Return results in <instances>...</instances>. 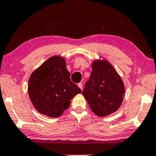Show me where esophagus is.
Wrapping results in <instances>:
<instances>
[{"label":"esophagus","instance_id":"esophagus-1","mask_svg":"<svg viewBox=\"0 0 156 156\" xmlns=\"http://www.w3.org/2000/svg\"><path fill=\"white\" fill-rule=\"evenodd\" d=\"M78 86L80 88V90H83V84H82V83H78Z\"/></svg>","mask_w":156,"mask_h":156}]
</instances>
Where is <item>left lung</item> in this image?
<instances>
[{
	"label": "left lung",
	"instance_id": "obj_1",
	"mask_svg": "<svg viewBox=\"0 0 156 156\" xmlns=\"http://www.w3.org/2000/svg\"><path fill=\"white\" fill-rule=\"evenodd\" d=\"M82 94L98 116L114 113L121 105L125 90L121 78L106 60H96Z\"/></svg>",
	"mask_w": 156,
	"mask_h": 156
}]
</instances>
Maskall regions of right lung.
Wrapping results in <instances>:
<instances>
[{"mask_svg": "<svg viewBox=\"0 0 156 156\" xmlns=\"http://www.w3.org/2000/svg\"><path fill=\"white\" fill-rule=\"evenodd\" d=\"M28 92L39 113L57 118L69 107L71 99L81 90L71 81L64 58L53 56L32 73Z\"/></svg>", "mask_w": 156, "mask_h": 156, "instance_id": "obj_1", "label": "right lung"}]
</instances>
